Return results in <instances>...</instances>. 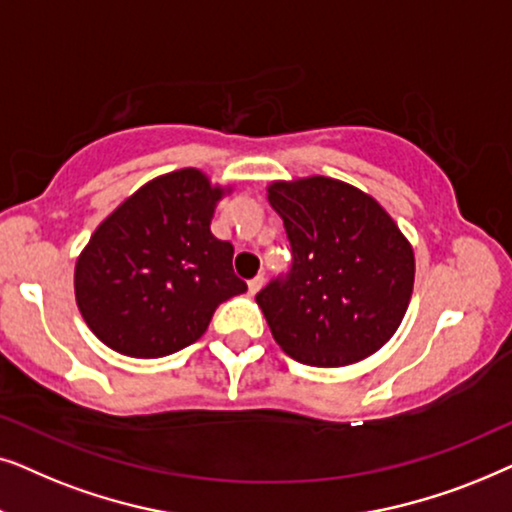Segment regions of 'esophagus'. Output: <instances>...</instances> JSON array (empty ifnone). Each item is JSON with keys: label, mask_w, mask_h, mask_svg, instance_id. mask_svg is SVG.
<instances>
[{"label": "esophagus", "mask_w": 512, "mask_h": 512, "mask_svg": "<svg viewBox=\"0 0 512 512\" xmlns=\"http://www.w3.org/2000/svg\"><path fill=\"white\" fill-rule=\"evenodd\" d=\"M262 285H264V276H255V278H252V281H248L250 295H255V292H260Z\"/></svg>", "instance_id": "34e87169"}]
</instances>
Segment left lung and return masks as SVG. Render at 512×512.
<instances>
[{"mask_svg": "<svg viewBox=\"0 0 512 512\" xmlns=\"http://www.w3.org/2000/svg\"><path fill=\"white\" fill-rule=\"evenodd\" d=\"M267 199L292 245L290 276L255 297L276 344L311 367L377 353L410 306L412 243L374 196L335 177L274 180Z\"/></svg>", "mask_w": 512, "mask_h": 512, "instance_id": "obj_1", "label": "left lung"}]
</instances>
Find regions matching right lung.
Returning a JSON list of instances; mask_svg holds the SVG:
<instances>
[{
    "label": "right lung",
    "mask_w": 512,
    "mask_h": 512,
    "mask_svg": "<svg viewBox=\"0 0 512 512\" xmlns=\"http://www.w3.org/2000/svg\"><path fill=\"white\" fill-rule=\"evenodd\" d=\"M231 192L180 168L145 182L95 227L74 264V299L102 344L131 358L170 356L248 290L231 267L234 245L210 231Z\"/></svg>",
    "instance_id": "right-lung-1"
}]
</instances>
